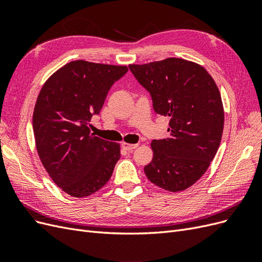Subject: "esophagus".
Listing matches in <instances>:
<instances>
[{
  "mask_svg": "<svg viewBox=\"0 0 262 262\" xmlns=\"http://www.w3.org/2000/svg\"><path fill=\"white\" fill-rule=\"evenodd\" d=\"M122 146H123L126 150H129V152H131V150H133L134 148H137V147L139 146V144H130V143H125V142H123Z\"/></svg>",
  "mask_w": 262,
  "mask_h": 262,
  "instance_id": "1",
  "label": "esophagus"
}]
</instances>
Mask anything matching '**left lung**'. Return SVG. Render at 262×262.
Returning <instances> with one entry per match:
<instances>
[{
    "mask_svg": "<svg viewBox=\"0 0 262 262\" xmlns=\"http://www.w3.org/2000/svg\"><path fill=\"white\" fill-rule=\"evenodd\" d=\"M149 92L154 112L169 117L170 137L153 140V160L144 167L147 179L170 192L191 187L207 171L223 134L221 94L208 71L179 58L130 64Z\"/></svg>",
    "mask_w": 262,
    "mask_h": 262,
    "instance_id": "obj_1",
    "label": "left lung"
}]
</instances>
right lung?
<instances>
[{"mask_svg": "<svg viewBox=\"0 0 262 262\" xmlns=\"http://www.w3.org/2000/svg\"><path fill=\"white\" fill-rule=\"evenodd\" d=\"M128 67L69 62L46 81L34 109L33 128L39 158L50 178L74 198L104 187L120 158V144L91 134L113 84Z\"/></svg>", "mask_w": 262, "mask_h": 262, "instance_id": "1", "label": "right lung"}]
</instances>
